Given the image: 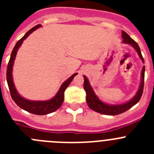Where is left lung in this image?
<instances>
[{
  "mask_svg": "<svg viewBox=\"0 0 154 154\" xmlns=\"http://www.w3.org/2000/svg\"><path fill=\"white\" fill-rule=\"evenodd\" d=\"M122 37H123V42L126 43V44L131 45L135 48L136 51H137L139 56L140 57L143 62H144L142 54H141L140 48L137 42L133 39H132L130 37V35L123 31H122ZM144 72H145V66L143 67L142 73H141L142 79H141L140 86L138 92L136 94V96L133 98V99H131L130 101L127 102V103H124V104L116 105V106H109V105H107L106 103H103L102 101H100L99 98L96 96V94L94 93L92 87L89 85V80L86 78V76L84 75V89H85V92H86L87 104H88L89 108L92 109V110L97 112H99V113L105 114V115L115 116L126 112V110L130 109L134 105L137 104L140 101V99L141 96H142L144 86Z\"/></svg>",
  "mask_w": 154,
  "mask_h": 154,
  "instance_id": "obj_1",
  "label": "left lung"
}]
</instances>
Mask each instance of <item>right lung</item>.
Here are the masks:
<instances>
[{
	"label": "right lung",
	"instance_id": "right-lung-1",
	"mask_svg": "<svg viewBox=\"0 0 154 154\" xmlns=\"http://www.w3.org/2000/svg\"><path fill=\"white\" fill-rule=\"evenodd\" d=\"M42 26L41 24H38L31 29L27 32L24 36L21 38L18 42L16 43L15 46L14 48L13 51L11 55L10 60L8 62V69H7V82H8V85L9 87V90H10L11 96L14 101V103L18 106L20 108L26 110L28 112H31V113L35 114V115H46V114L51 113V112H55V110L58 109L59 107L62 106V103L64 100V92H65V89L71 83V82L72 81L75 76L77 75V73H75L72 75L71 76L70 78L68 79L66 81L64 82L60 87V89L58 90V93L56 94V96L53 99L48 100V101H29L27 99H24L21 97L18 93H17V90H16L14 85L13 80H12V69H13L14 61L15 59L16 54H17V49L22 44L23 41L25 38H28V35L36 30L37 28H40Z\"/></svg>",
	"mask_w": 154,
	"mask_h": 154
}]
</instances>
